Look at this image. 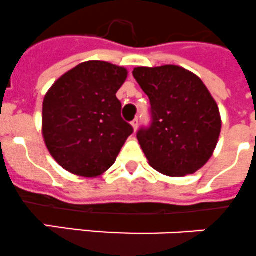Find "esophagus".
<instances>
[{"instance_id":"obj_1","label":"esophagus","mask_w":256,"mask_h":256,"mask_svg":"<svg viewBox=\"0 0 256 256\" xmlns=\"http://www.w3.org/2000/svg\"><path fill=\"white\" fill-rule=\"evenodd\" d=\"M131 125H132L134 130H138V118H134V120L131 121Z\"/></svg>"}]
</instances>
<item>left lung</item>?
Returning <instances> with one entry per match:
<instances>
[{
  "instance_id": "8db88e82",
  "label": "left lung",
  "mask_w": 256,
  "mask_h": 256,
  "mask_svg": "<svg viewBox=\"0 0 256 256\" xmlns=\"http://www.w3.org/2000/svg\"><path fill=\"white\" fill-rule=\"evenodd\" d=\"M132 75L150 100V124L136 134L150 166L168 176L194 174L212 158L222 130L209 90L174 65L136 68Z\"/></svg>"
}]
</instances>
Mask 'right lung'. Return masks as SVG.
Returning a JSON list of instances; mask_svg holds the SVG:
<instances>
[{"label": "right lung", "mask_w": 256, "mask_h": 256, "mask_svg": "<svg viewBox=\"0 0 256 256\" xmlns=\"http://www.w3.org/2000/svg\"><path fill=\"white\" fill-rule=\"evenodd\" d=\"M124 68L88 61L61 76L46 94L42 134L52 158L75 175L94 178L116 161L132 126L121 118L116 92Z\"/></svg>", "instance_id": "1"}]
</instances>
